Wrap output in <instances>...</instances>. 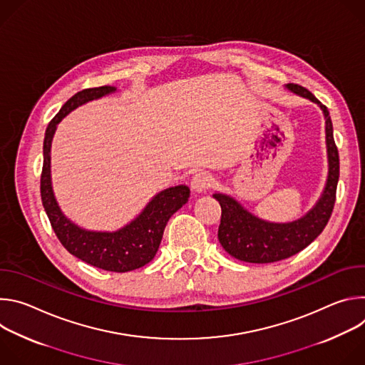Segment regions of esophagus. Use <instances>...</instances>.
I'll return each instance as SVG.
<instances>
[{"label":"esophagus","instance_id":"obj_1","mask_svg":"<svg viewBox=\"0 0 365 365\" xmlns=\"http://www.w3.org/2000/svg\"><path fill=\"white\" fill-rule=\"evenodd\" d=\"M212 185H214V178L207 172H197L190 180V186L196 193L206 192L207 189L212 187Z\"/></svg>","mask_w":365,"mask_h":365}]
</instances>
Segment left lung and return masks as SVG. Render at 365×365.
<instances>
[{
    "mask_svg": "<svg viewBox=\"0 0 365 365\" xmlns=\"http://www.w3.org/2000/svg\"><path fill=\"white\" fill-rule=\"evenodd\" d=\"M286 88L296 95L318 103L324 113L328 178L315 206L302 218L292 222H270L262 220L248 212L232 196L220 192L212 195L220 202L222 211L218 240L230 255L247 263H274L297 254L324 231L335 205L339 179V155L334 141L329 111L306 88L296 83H287Z\"/></svg>",
    "mask_w": 365,
    "mask_h": 365,
    "instance_id": "obj_1",
    "label": "left lung"
}]
</instances>
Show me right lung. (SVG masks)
Segmentation results:
<instances>
[{"mask_svg":"<svg viewBox=\"0 0 365 365\" xmlns=\"http://www.w3.org/2000/svg\"><path fill=\"white\" fill-rule=\"evenodd\" d=\"M115 86L89 88L75 93L46 128L43 143V170L40 193L44 211L62 245L82 262L115 273L140 269L154 258L162 242L163 231L170 217L187 202L190 190L186 185L168 187L144 206V210L117 231H91L73 224L61 210L51 186L50 150L58 124L83 103L115 92Z\"/></svg>","mask_w":365,"mask_h":365,"instance_id":"right-lung-1","label":"right lung"}]
</instances>
